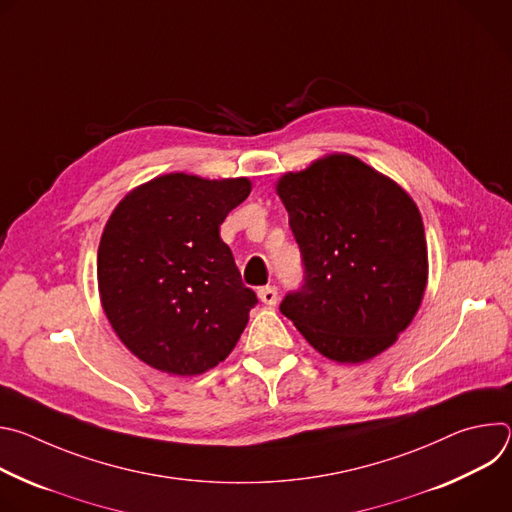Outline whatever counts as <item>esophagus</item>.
Here are the masks:
<instances>
[{
  "instance_id": "obj_1",
  "label": "esophagus",
  "mask_w": 512,
  "mask_h": 512,
  "mask_svg": "<svg viewBox=\"0 0 512 512\" xmlns=\"http://www.w3.org/2000/svg\"><path fill=\"white\" fill-rule=\"evenodd\" d=\"M259 300L267 306H275L277 304V287L275 285L259 287Z\"/></svg>"
}]
</instances>
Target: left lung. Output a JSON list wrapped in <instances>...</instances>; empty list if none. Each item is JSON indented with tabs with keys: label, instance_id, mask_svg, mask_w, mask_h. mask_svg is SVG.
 Here are the masks:
<instances>
[{
	"label": "left lung",
	"instance_id": "left-lung-1",
	"mask_svg": "<svg viewBox=\"0 0 512 512\" xmlns=\"http://www.w3.org/2000/svg\"><path fill=\"white\" fill-rule=\"evenodd\" d=\"M304 277L279 304L324 356L362 362L389 348L427 283L421 214L395 182L352 156L279 180Z\"/></svg>",
	"mask_w": 512,
	"mask_h": 512
}]
</instances>
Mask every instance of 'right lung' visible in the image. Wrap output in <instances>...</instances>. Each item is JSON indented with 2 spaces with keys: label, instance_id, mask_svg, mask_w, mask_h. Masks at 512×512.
<instances>
[{
  "label": "right lung",
  "instance_id": "obj_1",
  "mask_svg": "<svg viewBox=\"0 0 512 512\" xmlns=\"http://www.w3.org/2000/svg\"><path fill=\"white\" fill-rule=\"evenodd\" d=\"M249 192L245 178L168 174L113 210L99 245V294L121 342L150 367L200 375L241 338L257 296L218 227Z\"/></svg>",
  "mask_w": 512,
  "mask_h": 512
}]
</instances>
